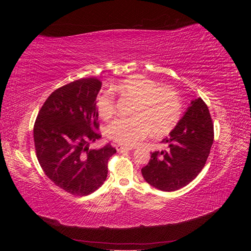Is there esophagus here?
Listing matches in <instances>:
<instances>
[{
  "mask_svg": "<svg viewBox=\"0 0 251 251\" xmlns=\"http://www.w3.org/2000/svg\"><path fill=\"white\" fill-rule=\"evenodd\" d=\"M115 148H116V150H117L118 151H128V150H131L130 148H126V147H124V146H120V144H116Z\"/></svg>",
  "mask_w": 251,
  "mask_h": 251,
  "instance_id": "esophagus-1",
  "label": "esophagus"
}]
</instances>
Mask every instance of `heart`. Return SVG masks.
<instances>
[{"label":"heart","mask_w":251,"mask_h":251,"mask_svg":"<svg viewBox=\"0 0 251 251\" xmlns=\"http://www.w3.org/2000/svg\"><path fill=\"white\" fill-rule=\"evenodd\" d=\"M114 90L135 101L131 118H117L105 128L108 138L121 146L131 147L151 132L155 137L169 134L179 123L182 103L176 90L134 74L120 80ZM96 110L103 119L111 118L116 111L115 97L111 91H102L96 97Z\"/></svg>","instance_id":"1"}]
</instances>
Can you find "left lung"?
Instances as JSON below:
<instances>
[{"mask_svg":"<svg viewBox=\"0 0 251 251\" xmlns=\"http://www.w3.org/2000/svg\"><path fill=\"white\" fill-rule=\"evenodd\" d=\"M214 124L202 98L192 101L184 116L161 142L166 150L151 153L141 170L149 184L174 192L192 182L204 168L214 142Z\"/></svg>","mask_w":251,"mask_h":251,"instance_id":"1","label":"left lung"}]
</instances>
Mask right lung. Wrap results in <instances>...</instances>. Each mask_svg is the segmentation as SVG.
Masks as SVG:
<instances>
[{"label": "right lung", "mask_w": 251, "mask_h": 251, "mask_svg": "<svg viewBox=\"0 0 251 251\" xmlns=\"http://www.w3.org/2000/svg\"><path fill=\"white\" fill-rule=\"evenodd\" d=\"M101 81L80 78L56 89L44 102L33 126L37 160L46 176L67 193L87 196L100 188L108 161L116 153L111 144L90 150L100 139L96 97Z\"/></svg>", "instance_id": "1"}]
</instances>
